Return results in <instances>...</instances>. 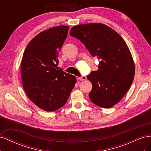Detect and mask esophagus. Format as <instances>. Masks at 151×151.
I'll return each instance as SVG.
<instances>
[{"instance_id":"obj_1","label":"esophagus","mask_w":151,"mask_h":151,"mask_svg":"<svg viewBox=\"0 0 151 151\" xmlns=\"http://www.w3.org/2000/svg\"><path fill=\"white\" fill-rule=\"evenodd\" d=\"M87 77L86 76H81V77H79L78 79L79 80H81V81H84V80H86Z\"/></svg>"}]
</instances>
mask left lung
<instances>
[{
  "label": "left lung",
  "mask_w": 151,
  "mask_h": 151,
  "mask_svg": "<svg viewBox=\"0 0 151 151\" xmlns=\"http://www.w3.org/2000/svg\"><path fill=\"white\" fill-rule=\"evenodd\" d=\"M70 35L80 40L99 61L98 70L87 76L93 85L89 94L91 102L104 108L113 106L129 89L135 75L134 62L125 42L101 23L76 26Z\"/></svg>",
  "instance_id": "1"
}]
</instances>
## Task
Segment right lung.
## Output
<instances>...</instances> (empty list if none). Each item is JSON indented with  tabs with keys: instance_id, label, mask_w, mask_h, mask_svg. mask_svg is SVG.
<instances>
[{
	"instance_id": "add662e5",
	"label": "right lung",
	"mask_w": 151,
	"mask_h": 151,
	"mask_svg": "<svg viewBox=\"0 0 151 151\" xmlns=\"http://www.w3.org/2000/svg\"><path fill=\"white\" fill-rule=\"evenodd\" d=\"M68 28L59 26L41 32L29 43L22 56L21 73L25 92L32 102L47 111L66 103L77 82L74 76L57 67L58 52Z\"/></svg>"
}]
</instances>
